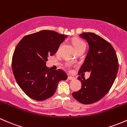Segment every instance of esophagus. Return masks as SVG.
<instances>
[{"label":"esophagus","instance_id":"obj_1","mask_svg":"<svg viewBox=\"0 0 127 127\" xmlns=\"http://www.w3.org/2000/svg\"><path fill=\"white\" fill-rule=\"evenodd\" d=\"M68 79L70 81H72V80H74V79H75V78H73L72 76H68Z\"/></svg>","mask_w":127,"mask_h":127}]
</instances>
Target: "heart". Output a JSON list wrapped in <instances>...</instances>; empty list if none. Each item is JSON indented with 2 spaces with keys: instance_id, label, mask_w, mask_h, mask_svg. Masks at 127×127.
Masks as SVG:
<instances>
[{
  "instance_id": "heart-1",
  "label": "heart",
  "mask_w": 127,
  "mask_h": 127,
  "mask_svg": "<svg viewBox=\"0 0 127 127\" xmlns=\"http://www.w3.org/2000/svg\"><path fill=\"white\" fill-rule=\"evenodd\" d=\"M73 44L75 50L81 48H86V43L84 41L80 39H75L73 41Z\"/></svg>"
}]
</instances>
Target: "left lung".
Returning <instances> with one entry per match:
<instances>
[{"label":"left lung","mask_w":127,"mask_h":127,"mask_svg":"<svg viewBox=\"0 0 127 127\" xmlns=\"http://www.w3.org/2000/svg\"><path fill=\"white\" fill-rule=\"evenodd\" d=\"M79 36L87 41L89 49L78 74L87 71L91 75L83 80L78 77L81 89L72 95L83 104H92L102 98L112 87L118 71V59L112 46L101 36L91 32Z\"/></svg>","instance_id":"8db88e82"}]
</instances>
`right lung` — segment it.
Here are the masks:
<instances>
[{
    "instance_id": "1",
    "label": "right lung",
    "mask_w": 127,
    "mask_h": 127,
    "mask_svg": "<svg viewBox=\"0 0 127 127\" xmlns=\"http://www.w3.org/2000/svg\"><path fill=\"white\" fill-rule=\"evenodd\" d=\"M67 35L43 30L26 35L17 44L12 70L17 83L28 96L43 101L56 92L59 82L68 76L63 70H48L49 56H53Z\"/></svg>"
}]
</instances>
